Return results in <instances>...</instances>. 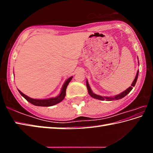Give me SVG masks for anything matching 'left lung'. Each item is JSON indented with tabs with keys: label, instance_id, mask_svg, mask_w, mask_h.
<instances>
[{
	"label": "left lung",
	"instance_id": "8db88e82",
	"mask_svg": "<svg viewBox=\"0 0 153 153\" xmlns=\"http://www.w3.org/2000/svg\"><path fill=\"white\" fill-rule=\"evenodd\" d=\"M138 73H139V71H138V72H137V74L136 76V77L135 79H134V82H132V84H131V86L129 87L128 89H127L126 90H125V91L121 92V94H118L117 96H115V97H101V96H99V95H97L94 94V93H93L91 88H90V87L89 86L88 83V80L86 81V87H87V89H88V93L91 96V97L92 98H97V99H98V100H108V101H111V100H119V99H121V98H123L124 97H126V96L129 94V92H130V91L131 90H132L133 87H134V86H135L136 83V81H137V79H138Z\"/></svg>",
	"mask_w": 153,
	"mask_h": 153
}]
</instances>
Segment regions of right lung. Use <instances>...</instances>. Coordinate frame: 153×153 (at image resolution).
<instances>
[{
	"instance_id": "obj_1",
	"label": "right lung",
	"mask_w": 153,
	"mask_h": 153,
	"mask_svg": "<svg viewBox=\"0 0 153 153\" xmlns=\"http://www.w3.org/2000/svg\"><path fill=\"white\" fill-rule=\"evenodd\" d=\"M72 77H70L69 78H68L66 80V82H65L63 88H62L60 94L55 98H48V99H42V100L33 99V98H31L30 97H28L27 96L23 94L19 90H18V91L19 92V93L22 97H24L28 102L32 103V104L33 105L40 106V107H50V106H53L56 104H58V103L61 102L62 100L64 99V98L65 97V94H66V88L67 86H68L69 83L70 82V81L71 80Z\"/></svg>"
}]
</instances>
